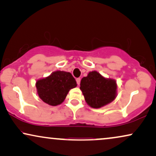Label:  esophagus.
Wrapping results in <instances>:
<instances>
[{"label":"esophagus","mask_w":156,"mask_h":156,"mask_svg":"<svg viewBox=\"0 0 156 156\" xmlns=\"http://www.w3.org/2000/svg\"><path fill=\"white\" fill-rule=\"evenodd\" d=\"M76 82L77 83H78V85H80V78H78L76 79Z\"/></svg>","instance_id":"obj_1"}]
</instances>
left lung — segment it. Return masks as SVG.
<instances>
[{"mask_svg": "<svg viewBox=\"0 0 156 156\" xmlns=\"http://www.w3.org/2000/svg\"><path fill=\"white\" fill-rule=\"evenodd\" d=\"M80 86L87 104L93 108L109 104L117 96L116 80L105 78L96 70L89 72L88 76L83 77Z\"/></svg>", "mask_w": 156, "mask_h": 156, "instance_id": "obj_1", "label": "left lung"}]
</instances>
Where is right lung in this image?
<instances>
[{
    "label": "right lung",
    "mask_w": 156,
    "mask_h": 156,
    "mask_svg": "<svg viewBox=\"0 0 156 156\" xmlns=\"http://www.w3.org/2000/svg\"><path fill=\"white\" fill-rule=\"evenodd\" d=\"M77 83L69 72L56 70L45 78L37 80L36 87L38 96L43 102L52 106L61 104L70 89Z\"/></svg>",
    "instance_id": "1"
}]
</instances>
